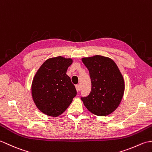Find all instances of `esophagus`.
I'll return each mask as SVG.
<instances>
[{"label": "esophagus", "instance_id": "obj_1", "mask_svg": "<svg viewBox=\"0 0 152 152\" xmlns=\"http://www.w3.org/2000/svg\"><path fill=\"white\" fill-rule=\"evenodd\" d=\"M75 88H76L77 92H79V91L80 90V86H79V85H76V86H75Z\"/></svg>", "mask_w": 152, "mask_h": 152}]
</instances>
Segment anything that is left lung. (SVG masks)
Listing matches in <instances>:
<instances>
[{
  "label": "left lung",
  "mask_w": 152,
  "mask_h": 152,
  "mask_svg": "<svg viewBox=\"0 0 152 152\" xmlns=\"http://www.w3.org/2000/svg\"><path fill=\"white\" fill-rule=\"evenodd\" d=\"M82 62L89 71L92 89L89 95L81 97V100L86 109L95 115H109L117 109L122 99L125 83L122 73L109 57H85Z\"/></svg>",
  "instance_id": "8db88e82"
}]
</instances>
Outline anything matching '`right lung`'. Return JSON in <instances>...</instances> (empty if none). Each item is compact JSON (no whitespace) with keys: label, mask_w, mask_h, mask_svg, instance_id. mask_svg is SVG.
<instances>
[{"label":"right lung","mask_w":152,"mask_h":152,"mask_svg":"<svg viewBox=\"0 0 152 152\" xmlns=\"http://www.w3.org/2000/svg\"><path fill=\"white\" fill-rule=\"evenodd\" d=\"M73 60L63 56L50 58L37 71L32 83V96L37 108L46 115L56 117L69 106L77 95L67 75Z\"/></svg>","instance_id":"obj_1"}]
</instances>
